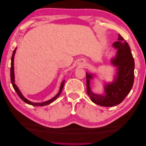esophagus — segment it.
Returning <instances> with one entry per match:
<instances>
[{
    "label": "esophagus",
    "instance_id": "1",
    "mask_svg": "<svg viewBox=\"0 0 146 146\" xmlns=\"http://www.w3.org/2000/svg\"><path fill=\"white\" fill-rule=\"evenodd\" d=\"M83 64H82V65H83Z\"/></svg>",
    "mask_w": 146,
    "mask_h": 146
}]
</instances>
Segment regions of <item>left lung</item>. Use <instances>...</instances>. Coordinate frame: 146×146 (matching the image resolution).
Segmentation results:
<instances>
[{
  "label": "left lung",
  "instance_id": "obj_1",
  "mask_svg": "<svg viewBox=\"0 0 146 146\" xmlns=\"http://www.w3.org/2000/svg\"><path fill=\"white\" fill-rule=\"evenodd\" d=\"M117 41L113 44L117 49L116 57L111 59L113 66L117 67L116 76L112 83H107L104 94L92 92L90 88V79L94 77L86 72L87 93L94 103L103 107H113L121 104L130 92L134 82L135 61L130 47L120 35Z\"/></svg>",
  "mask_w": 146,
  "mask_h": 146
}]
</instances>
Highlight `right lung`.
<instances>
[{"instance_id": "1", "label": "right lung", "mask_w": 146, "mask_h": 146, "mask_svg": "<svg viewBox=\"0 0 146 146\" xmlns=\"http://www.w3.org/2000/svg\"><path fill=\"white\" fill-rule=\"evenodd\" d=\"M16 47L15 48V49L13 51V55H12V57H11V69H10V77H11V82L12 83V85L13 88H14L15 90L16 91V92H17V95L19 96V98L23 100L24 102L27 103L29 105H33V106H38V107H42V106H45V105H47L48 104H51L53 102L55 101L57 98H58L59 96L60 95L61 91H62V90L64 86V80H63L61 84V86H60V91L58 92V93L57 94L54 98H53L52 99H51L49 100H47L46 102H42V103H35V102H30V100H29L28 99H27L26 98H25L23 96V95L21 94V91H19V88H17V86L16 85V84L15 83V74H14V56H15V54L16 53Z\"/></svg>"}]
</instances>
